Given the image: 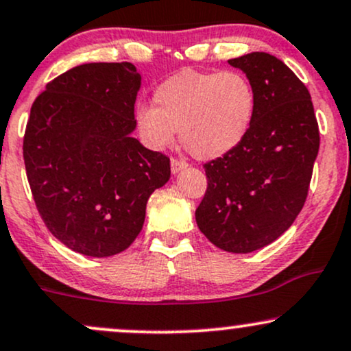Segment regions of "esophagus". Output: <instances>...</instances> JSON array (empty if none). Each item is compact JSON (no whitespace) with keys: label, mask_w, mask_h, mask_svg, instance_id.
Here are the masks:
<instances>
[{"label":"esophagus","mask_w":351,"mask_h":351,"mask_svg":"<svg viewBox=\"0 0 351 351\" xmlns=\"http://www.w3.org/2000/svg\"><path fill=\"white\" fill-rule=\"evenodd\" d=\"M186 167H188V165L184 162H181V160H176V158L171 160V173H173V175H178V173L181 170H184Z\"/></svg>","instance_id":"1"}]
</instances>
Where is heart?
<instances>
[{
    "mask_svg": "<svg viewBox=\"0 0 351 351\" xmlns=\"http://www.w3.org/2000/svg\"><path fill=\"white\" fill-rule=\"evenodd\" d=\"M155 108L142 106L135 124L155 150L170 149L176 130L183 147L199 160L229 155L245 141L256 111L250 80L234 70H181L154 93Z\"/></svg>",
    "mask_w": 351,
    "mask_h": 351,
    "instance_id": "1",
    "label": "heart"
}]
</instances>
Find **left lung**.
Instances as JSON below:
<instances>
[{
  "label": "left lung",
  "instance_id": "1",
  "mask_svg": "<svg viewBox=\"0 0 351 351\" xmlns=\"http://www.w3.org/2000/svg\"><path fill=\"white\" fill-rule=\"evenodd\" d=\"M229 63L255 88L256 111L237 149L204 165L196 223L221 250L250 253L281 237L301 213L320 137L309 91L285 62L252 52Z\"/></svg>",
  "mask_w": 351,
  "mask_h": 351
}]
</instances>
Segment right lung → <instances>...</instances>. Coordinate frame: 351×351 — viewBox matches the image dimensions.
Instances as JSON below:
<instances>
[{
	"label": "right lung",
	"mask_w": 351,
	"mask_h": 351,
	"mask_svg": "<svg viewBox=\"0 0 351 351\" xmlns=\"http://www.w3.org/2000/svg\"><path fill=\"white\" fill-rule=\"evenodd\" d=\"M132 63H84L52 80L34 101L24 163L50 234L95 258L124 252L141 234L147 201L170 180V158L142 145Z\"/></svg>",
	"instance_id": "add662e5"
}]
</instances>
